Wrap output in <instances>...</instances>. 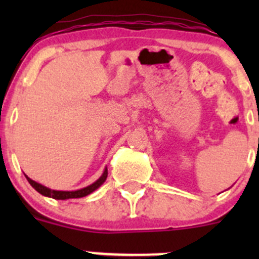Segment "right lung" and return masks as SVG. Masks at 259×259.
<instances>
[{
    "label": "right lung",
    "instance_id": "add662e5",
    "mask_svg": "<svg viewBox=\"0 0 259 259\" xmlns=\"http://www.w3.org/2000/svg\"><path fill=\"white\" fill-rule=\"evenodd\" d=\"M26 178H27L28 183H30V184L32 185V188H35V189L37 190V192L40 193V194L45 195V197L54 198V199L65 200V199H71V198H82V197H86V195H89V194H90V193H93L94 190L98 189V188L100 187V185L103 184L104 182H105L106 178H108V168H105V170H104L103 176H101L100 178L96 180L95 183H93V184L89 185V187L82 188V189L74 190V192H62V190H52V189H50V188L45 187V185L40 184V183H36L35 180L30 179L27 176H26Z\"/></svg>",
    "mask_w": 259,
    "mask_h": 259
}]
</instances>
